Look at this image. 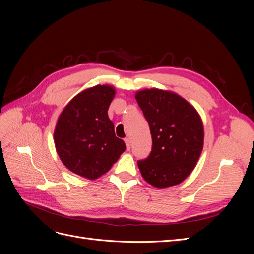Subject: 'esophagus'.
<instances>
[{"instance_id":"1","label":"esophagus","mask_w":254,"mask_h":254,"mask_svg":"<svg viewBox=\"0 0 254 254\" xmlns=\"http://www.w3.org/2000/svg\"><path fill=\"white\" fill-rule=\"evenodd\" d=\"M124 141H125V143H126V148H127V150H130V140L128 139V137H126V139H125Z\"/></svg>"}]
</instances>
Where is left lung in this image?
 <instances>
[{
    "mask_svg": "<svg viewBox=\"0 0 254 254\" xmlns=\"http://www.w3.org/2000/svg\"><path fill=\"white\" fill-rule=\"evenodd\" d=\"M135 99L150 127L152 148L137 161L142 177L152 187L181 183L193 172L203 148L200 115L183 97L161 89L137 91Z\"/></svg>",
    "mask_w": 254,
    "mask_h": 254,
    "instance_id": "8db88e82",
    "label": "left lung"
}]
</instances>
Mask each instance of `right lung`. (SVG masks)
I'll use <instances>...</instances> for the list:
<instances>
[{"mask_svg":"<svg viewBox=\"0 0 254 254\" xmlns=\"http://www.w3.org/2000/svg\"><path fill=\"white\" fill-rule=\"evenodd\" d=\"M114 95L115 89L109 84L88 88L71 99L57 120L56 151L67 170L82 178H99L126 149L108 117Z\"/></svg>","mask_w":254,"mask_h":254,"instance_id":"obj_1","label":"right lung"}]
</instances>
